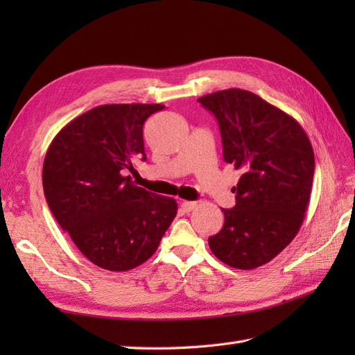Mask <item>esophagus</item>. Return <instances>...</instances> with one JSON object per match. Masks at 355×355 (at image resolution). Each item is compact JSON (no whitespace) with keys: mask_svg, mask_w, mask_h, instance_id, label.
<instances>
[{"mask_svg":"<svg viewBox=\"0 0 355 355\" xmlns=\"http://www.w3.org/2000/svg\"><path fill=\"white\" fill-rule=\"evenodd\" d=\"M180 207H182L184 212H191V210L197 207V202H195V201H182V202H180Z\"/></svg>","mask_w":355,"mask_h":355,"instance_id":"1","label":"esophagus"}]
</instances>
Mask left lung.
<instances>
[{
  "instance_id": "1",
  "label": "left lung",
  "mask_w": 355,
  "mask_h": 355,
  "mask_svg": "<svg viewBox=\"0 0 355 355\" xmlns=\"http://www.w3.org/2000/svg\"><path fill=\"white\" fill-rule=\"evenodd\" d=\"M198 102L216 117L224 162L243 171L236 205L209 238L218 259L239 270L270 262L297 235L314 177L311 141L296 119L252 92L229 88Z\"/></svg>"
}]
</instances>
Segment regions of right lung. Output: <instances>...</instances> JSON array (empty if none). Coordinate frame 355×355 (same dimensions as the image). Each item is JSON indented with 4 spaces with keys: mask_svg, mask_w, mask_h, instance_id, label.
Returning a JSON list of instances; mask_svg holds the SVG:
<instances>
[{
    "mask_svg": "<svg viewBox=\"0 0 355 355\" xmlns=\"http://www.w3.org/2000/svg\"><path fill=\"white\" fill-rule=\"evenodd\" d=\"M160 103L101 105L56 134L42 186L58 224L88 261L111 271L141 266L177 215V201L135 186L128 171L145 160L143 123Z\"/></svg>",
    "mask_w": 355,
    "mask_h": 355,
    "instance_id": "add662e5",
    "label": "right lung"
}]
</instances>
